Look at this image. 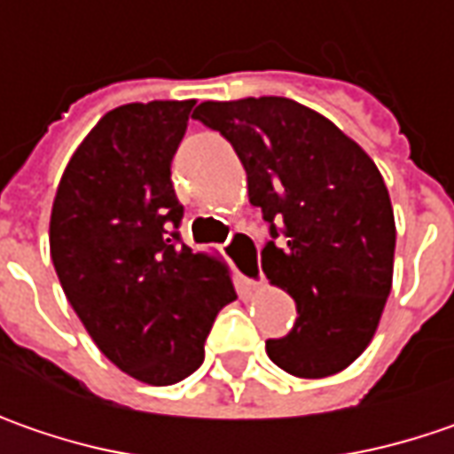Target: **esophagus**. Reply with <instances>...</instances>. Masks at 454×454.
<instances>
[{"instance_id": "obj_1", "label": "esophagus", "mask_w": 454, "mask_h": 454, "mask_svg": "<svg viewBox=\"0 0 454 454\" xmlns=\"http://www.w3.org/2000/svg\"><path fill=\"white\" fill-rule=\"evenodd\" d=\"M223 254H226V259L231 262V266L236 269V274H239L247 285L256 286L264 282L262 264H259V247L254 244V239L247 236L244 231H236V233L228 239Z\"/></svg>"}]
</instances>
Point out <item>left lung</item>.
Returning a JSON list of instances; mask_svg holds the SVG:
<instances>
[{
  "instance_id": "obj_1",
  "label": "left lung",
  "mask_w": 454,
  "mask_h": 454,
  "mask_svg": "<svg viewBox=\"0 0 454 454\" xmlns=\"http://www.w3.org/2000/svg\"><path fill=\"white\" fill-rule=\"evenodd\" d=\"M192 119L239 154L271 236L262 269L297 302L294 327L269 338L266 356L300 379L348 368L391 292L396 226L379 168L325 116L282 96L206 101Z\"/></svg>"
}]
</instances>
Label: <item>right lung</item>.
Wrapping results in <instances>:
<instances>
[{"instance_id":"1","label":"right lung","mask_w":454,"mask_h":454,"mask_svg":"<svg viewBox=\"0 0 454 454\" xmlns=\"http://www.w3.org/2000/svg\"><path fill=\"white\" fill-rule=\"evenodd\" d=\"M192 104L109 111L70 157L50 213L70 307L111 364L152 386L200 368L215 315L236 300L226 266L180 239L169 162Z\"/></svg>"}]
</instances>
